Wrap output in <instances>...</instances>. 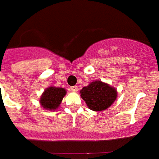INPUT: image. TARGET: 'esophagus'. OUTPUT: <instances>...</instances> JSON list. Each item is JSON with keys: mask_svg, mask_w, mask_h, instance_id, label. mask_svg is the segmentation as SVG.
I'll use <instances>...</instances> for the list:
<instances>
[{"mask_svg": "<svg viewBox=\"0 0 159 159\" xmlns=\"http://www.w3.org/2000/svg\"><path fill=\"white\" fill-rule=\"evenodd\" d=\"M78 90H79V87H78L77 85H74V86H71L70 87V91H72V92H78Z\"/></svg>", "mask_w": 159, "mask_h": 159, "instance_id": "34e87169", "label": "esophagus"}]
</instances>
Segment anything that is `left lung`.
<instances>
[{"label": "left lung", "instance_id": "1", "mask_svg": "<svg viewBox=\"0 0 159 159\" xmlns=\"http://www.w3.org/2000/svg\"><path fill=\"white\" fill-rule=\"evenodd\" d=\"M80 97L90 110L102 111L112 105L117 97V92L107 83L95 80L80 91Z\"/></svg>", "mask_w": 159, "mask_h": 159}]
</instances>
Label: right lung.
Instances as JSON below:
<instances>
[{"label":"right lung","instance_id":"right-lung-1","mask_svg":"<svg viewBox=\"0 0 159 159\" xmlns=\"http://www.w3.org/2000/svg\"><path fill=\"white\" fill-rule=\"evenodd\" d=\"M67 91L64 88L50 86L45 89L40 98V103L46 110H56L60 106L64 96L66 95Z\"/></svg>","mask_w":159,"mask_h":159}]
</instances>
